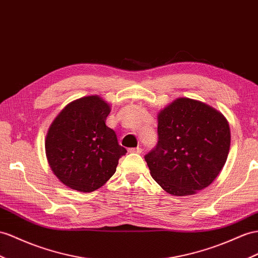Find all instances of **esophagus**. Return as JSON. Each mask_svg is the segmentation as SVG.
I'll list each match as a JSON object with an SVG mask.
<instances>
[{"label": "esophagus", "instance_id": "1", "mask_svg": "<svg viewBox=\"0 0 258 258\" xmlns=\"http://www.w3.org/2000/svg\"><path fill=\"white\" fill-rule=\"evenodd\" d=\"M143 149L141 147H136V148H130L128 153H136V154H141Z\"/></svg>", "mask_w": 258, "mask_h": 258}]
</instances>
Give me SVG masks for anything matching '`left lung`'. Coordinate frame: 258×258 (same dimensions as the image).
Instances as JSON below:
<instances>
[{
  "mask_svg": "<svg viewBox=\"0 0 258 258\" xmlns=\"http://www.w3.org/2000/svg\"><path fill=\"white\" fill-rule=\"evenodd\" d=\"M231 134L220 111L177 98L158 113V144L145 156L153 179L174 196L196 194L220 173Z\"/></svg>",
  "mask_w": 258,
  "mask_h": 258,
  "instance_id": "8db88e82",
  "label": "left lung"
}]
</instances>
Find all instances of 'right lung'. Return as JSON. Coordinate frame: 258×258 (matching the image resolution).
I'll return each instance as SVG.
<instances>
[{
	"mask_svg": "<svg viewBox=\"0 0 258 258\" xmlns=\"http://www.w3.org/2000/svg\"><path fill=\"white\" fill-rule=\"evenodd\" d=\"M110 111L100 96L83 97L66 105L50 125L45 155L52 172L65 186L94 192L115 173L126 149L105 125Z\"/></svg>",
	"mask_w": 258,
	"mask_h": 258,
	"instance_id": "add662e5",
	"label": "right lung"
}]
</instances>
